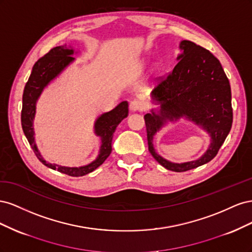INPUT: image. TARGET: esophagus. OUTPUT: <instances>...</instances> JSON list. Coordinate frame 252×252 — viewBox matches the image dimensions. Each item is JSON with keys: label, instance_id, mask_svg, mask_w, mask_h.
Wrapping results in <instances>:
<instances>
[{"label": "esophagus", "instance_id": "1", "mask_svg": "<svg viewBox=\"0 0 252 252\" xmlns=\"http://www.w3.org/2000/svg\"><path fill=\"white\" fill-rule=\"evenodd\" d=\"M130 110L131 111H141L144 109V105H143V102H141L140 100H138V98H134V100H132L130 102Z\"/></svg>", "mask_w": 252, "mask_h": 252}]
</instances>
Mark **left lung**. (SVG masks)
<instances>
[{
	"label": "left lung",
	"instance_id": "obj_1",
	"mask_svg": "<svg viewBox=\"0 0 252 252\" xmlns=\"http://www.w3.org/2000/svg\"><path fill=\"white\" fill-rule=\"evenodd\" d=\"M178 64L166 78L161 79L151 96L159 105L144 116L148 149L166 169L182 172L208 163L218 154L232 125L231 89L220 61L212 53L191 41L180 43ZM186 117L201 126L211 135V145L195 161L171 163L158 156L152 142L167 121Z\"/></svg>",
	"mask_w": 252,
	"mask_h": 252
}]
</instances>
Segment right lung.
<instances>
[{
    "label": "right lung",
    "instance_id": "1",
    "mask_svg": "<svg viewBox=\"0 0 252 252\" xmlns=\"http://www.w3.org/2000/svg\"><path fill=\"white\" fill-rule=\"evenodd\" d=\"M74 53L72 48H67L66 45L52 48L43 58L37 60L32 67V71L26 83L23 94V106L21 113V122L23 131L25 133L30 146L36 158L45 166L53 170H58L70 177H83L87 173L93 172L98 166L102 165L105 159L111 154V142L113 133L118 125L128 116V103L126 101L120 103L116 108L105 112L98 117L94 123V133L100 136L102 144L98 151V156L94 161L88 165L81 167H66L57 164H51L45 161L34 142L33 119L35 116V104L40 97L44 88L55 80L65 68L72 63L74 58L71 57Z\"/></svg>",
    "mask_w": 252,
    "mask_h": 252
}]
</instances>
